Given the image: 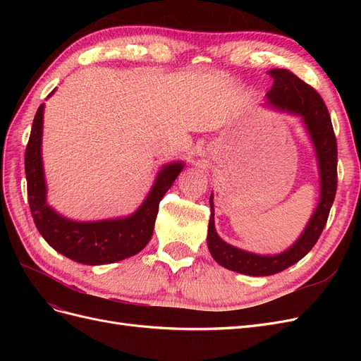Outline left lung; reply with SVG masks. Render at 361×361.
Instances as JSON below:
<instances>
[{"instance_id":"1","label":"left lung","mask_w":361,"mask_h":361,"mask_svg":"<svg viewBox=\"0 0 361 361\" xmlns=\"http://www.w3.org/2000/svg\"><path fill=\"white\" fill-rule=\"evenodd\" d=\"M269 75L274 78V84L267 93L269 104L281 108V110L301 114L309 129L319 161L321 200L304 233L289 250L277 256H259L228 245L216 235L214 226V202L211 195L207 247H209L212 257L227 269L257 277L277 274V272L297 264L309 253L319 239L326 220H329L337 190V141L330 113L326 110L322 97L312 85L286 69H272Z\"/></svg>"}]
</instances>
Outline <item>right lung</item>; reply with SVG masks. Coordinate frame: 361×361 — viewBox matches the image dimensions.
Masks as SVG:
<instances>
[{
	"label": "right lung",
	"mask_w": 361,
	"mask_h": 361,
	"mask_svg": "<svg viewBox=\"0 0 361 361\" xmlns=\"http://www.w3.org/2000/svg\"><path fill=\"white\" fill-rule=\"evenodd\" d=\"M42 126L43 104L37 108L32 120L25 149L28 203L40 235L59 253L84 265L114 264L140 253L154 233L159 202L178 178L183 164H169L161 170L154 188L134 215L94 223L71 221L54 212L45 203L47 187L40 157Z\"/></svg>",
	"instance_id": "1"
}]
</instances>
